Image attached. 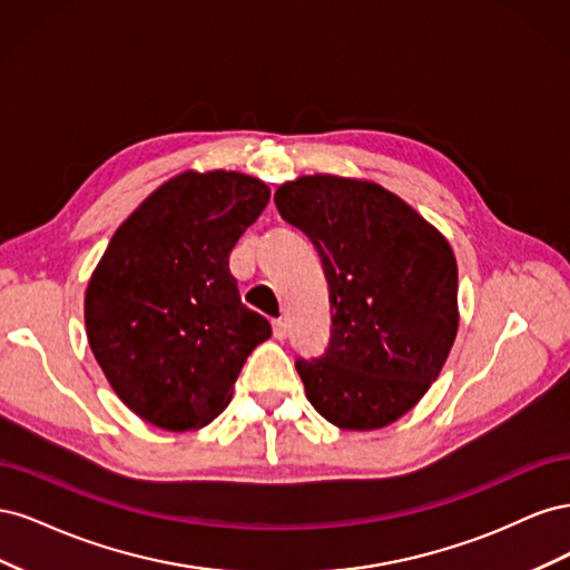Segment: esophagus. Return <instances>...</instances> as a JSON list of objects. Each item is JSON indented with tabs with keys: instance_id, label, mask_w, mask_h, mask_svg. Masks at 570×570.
<instances>
[{
	"instance_id": "esophagus-1",
	"label": "esophagus",
	"mask_w": 570,
	"mask_h": 570,
	"mask_svg": "<svg viewBox=\"0 0 570 570\" xmlns=\"http://www.w3.org/2000/svg\"><path fill=\"white\" fill-rule=\"evenodd\" d=\"M273 337L275 340H285L287 337V325L283 318H275L273 321Z\"/></svg>"
}]
</instances>
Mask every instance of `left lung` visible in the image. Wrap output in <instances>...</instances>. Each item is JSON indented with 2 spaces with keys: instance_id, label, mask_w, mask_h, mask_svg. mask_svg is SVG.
Returning a JSON list of instances; mask_svg holds the SVG:
<instances>
[{
  "instance_id": "left-lung-1",
  "label": "left lung",
  "mask_w": 570,
  "mask_h": 570,
  "mask_svg": "<svg viewBox=\"0 0 570 570\" xmlns=\"http://www.w3.org/2000/svg\"><path fill=\"white\" fill-rule=\"evenodd\" d=\"M275 206L316 247L331 342L295 366L306 400L342 430L402 419L440 375L459 331V268L446 237L371 180L302 176Z\"/></svg>"
}]
</instances>
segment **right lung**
I'll use <instances>...</instances> for the list:
<instances>
[{
    "instance_id": "add662e5",
    "label": "right lung",
    "mask_w": 570,
    "mask_h": 570,
    "mask_svg": "<svg viewBox=\"0 0 570 570\" xmlns=\"http://www.w3.org/2000/svg\"><path fill=\"white\" fill-rule=\"evenodd\" d=\"M271 199L237 170H185L120 223L85 289V331L142 421L185 433L228 406L271 323L239 299L228 258Z\"/></svg>"
}]
</instances>
